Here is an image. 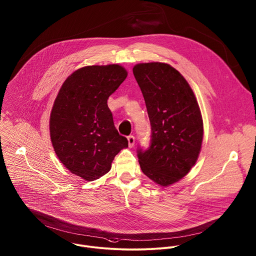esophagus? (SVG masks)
Wrapping results in <instances>:
<instances>
[{
  "mask_svg": "<svg viewBox=\"0 0 256 256\" xmlns=\"http://www.w3.org/2000/svg\"><path fill=\"white\" fill-rule=\"evenodd\" d=\"M128 146L132 148L134 144V136H128Z\"/></svg>",
  "mask_w": 256,
  "mask_h": 256,
  "instance_id": "esophagus-1",
  "label": "esophagus"
}]
</instances>
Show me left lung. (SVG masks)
Listing matches in <instances>:
<instances>
[{"label": "left lung", "instance_id": "1", "mask_svg": "<svg viewBox=\"0 0 256 256\" xmlns=\"http://www.w3.org/2000/svg\"><path fill=\"white\" fill-rule=\"evenodd\" d=\"M142 90L152 144L138 150L142 172L160 186L184 178L196 164L202 144L204 122L190 86L166 62H142L132 68Z\"/></svg>", "mask_w": 256, "mask_h": 256}]
</instances>
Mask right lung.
<instances>
[{
	"instance_id": "right-lung-1",
	"label": "right lung",
	"mask_w": 256,
	"mask_h": 256,
	"mask_svg": "<svg viewBox=\"0 0 256 256\" xmlns=\"http://www.w3.org/2000/svg\"><path fill=\"white\" fill-rule=\"evenodd\" d=\"M128 76L118 64L86 66L62 84L50 116L54 152L72 174L86 182L112 168L114 156L128 146L114 128L108 98Z\"/></svg>"
}]
</instances>
